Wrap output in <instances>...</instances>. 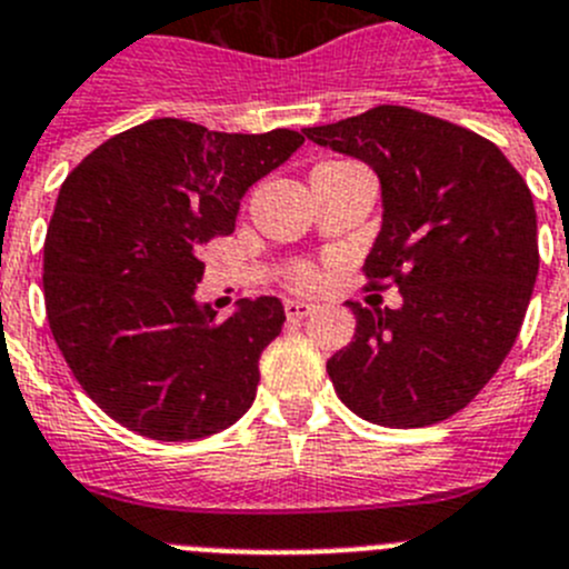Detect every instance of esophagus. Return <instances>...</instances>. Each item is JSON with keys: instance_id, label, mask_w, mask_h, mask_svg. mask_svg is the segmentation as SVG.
Returning a JSON list of instances; mask_svg holds the SVG:
<instances>
[{"instance_id": "esophagus-1", "label": "esophagus", "mask_w": 569, "mask_h": 569, "mask_svg": "<svg viewBox=\"0 0 569 569\" xmlns=\"http://www.w3.org/2000/svg\"><path fill=\"white\" fill-rule=\"evenodd\" d=\"M311 311H315V306L311 303H303V300H286V315H289L291 320H303V317H309Z\"/></svg>"}]
</instances>
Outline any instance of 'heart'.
Wrapping results in <instances>:
<instances>
[{
    "mask_svg": "<svg viewBox=\"0 0 569 569\" xmlns=\"http://www.w3.org/2000/svg\"><path fill=\"white\" fill-rule=\"evenodd\" d=\"M289 280L297 289H315L317 286V274L311 272L309 266H295V269H289Z\"/></svg>",
    "mask_w": 569,
    "mask_h": 569,
    "instance_id": "heart-1",
    "label": "heart"
}]
</instances>
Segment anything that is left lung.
<instances>
[{
  "label": "left lung",
  "mask_w": 569,
  "mask_h": 569,
  "mask_svg": "<svg viewBox=\"0 0 569 569\" xmlns=\"http://www.w3.org/2000/svg\"><path fill=\"white\" fill-rule=\"evenodd\" d=\"M309 141L360 158L382 189V227L362 272L397 283L399 309H362L329 362L337 397L386 428L462 411L510 355L539 274L536 207L488 138L411 107L380 104Z\"/></svg>",
  "instance_id": "left-lung-1"
}]
</instances>
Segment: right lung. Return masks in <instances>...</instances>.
I'll return each instance as SVG.
<instances>
[{
    "mask_svg": "<svg viewBox=\"0 0 569 569\" xmlns=\"http://www.w3.org/2000/svg\"><path fill=\"white\" fill-rule=\"evenodd\" d=\"M306 138L152 119L112 136L61 183L44 238V306L96 406L141 437L189 442L252 408L278 297L218 320L198 303L201 249L234 229L240 198Z\"/></svg>",
    "mask_w": 569,
    "mask_h": 569,
    "instance_id": "obj_1",
    "label": "right lung"
}]
</instances>
